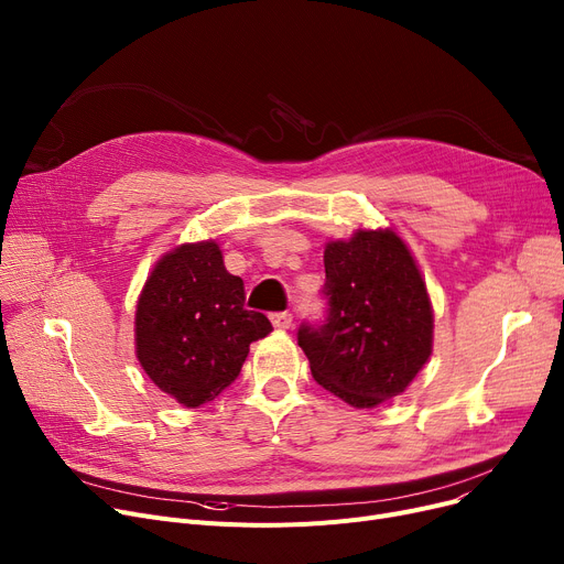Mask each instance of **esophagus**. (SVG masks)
Wrapping results in <instances>:
<instances>
[{
  "mask_svg": "<svg viewBox=\"0 0 564 564\" xmlns=\"http://www.w3.org/2000/svg\"><path fill=\"white\" fill-rule=\"evenodd\" d=\"M270 319H272V324H274V329H290V324H292V315H290L288 311H283V313H272Z\"/></svg>",
  "mask_w": 564,
  "mask_h": 564,
  "instance_id": "obj_1",
  "label": "esophagus"
}]
</instances>
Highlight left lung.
<instances>
[{"label":"left lung","mask_w":564,"mask_h":564,"mask_svg":"<svg viewBox=\"0 0 564 564\" xmlns=\"http://www.w3.org/2000/svg\"><path fill=\"white\" fill-rule=\"evenodd\" d=\"M329 317L304 324L311 372L354 409L402 395L432 357L434 313L416 258L393 228H357L324 247Z\"/></svg>","instance_id":"left-lung-1"}]
</instances>
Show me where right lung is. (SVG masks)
Returning a JSON list of instances; mask_svg holds the SVG:
<instances>
[{
	"instance_id": "add662e5",
	"label": "right lung",
	"mask_w": 564,
	"mask_h": 564,
	"mask_svg": "<svg viewBox=\"0 0 564 564\" xmlns=\"http://www.w3.org/2000/svg\"><path fill=\"white\" fill-rule=\"evenodd\" d=\"M272 332L245 308V283L215 240L166 251L148 274L134 313V351L155 387L187 409L215 400L240 375L249 345Z\"/></svg>"
}]
</instances>
